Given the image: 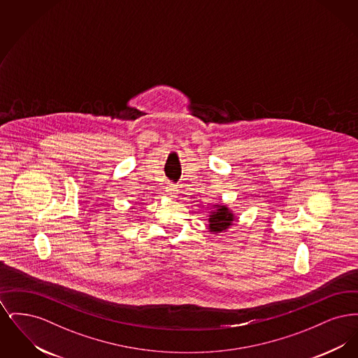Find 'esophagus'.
I'll use <instances>...</instances> for the list:
<instances>
[{
  "instance_id": "esophagus-1",
  "label": "esophagus",
  "mask_w": 358,
  "mask_h": 358,
  "mask_svg": "<svg viewBox=\"0 0 358 358\" xmlns=\"http://www.w3.org/2000/svg\"><path fill=\"white\" fill-rule=\"evenodd\" d=\"M166 192H168V196H169V197H176V196H177V193H178V189H177L176 185L169 184V185L166 187Z\"/></svg>"
}]
</instances>
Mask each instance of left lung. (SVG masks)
<instances>
[{
  "mask_svg": "<svg viewBox=\"0 0 358 358\" xmlns=\"http://www.w3.org/2000/svg\"><path fill=\"white\" fill-rule=\"evenodd\" d=\"M235 220H236L235 215L232 213V210L228 209L227 205H215V210L209 215V219H208V222H209L208 229L212 234H222L224 231H227L231 225H234Z\"/></svg>",
  "mask_w": 358,
  "mask_h": 358,
  "instance_id": "1",
  "label": "left lung"
}]
</instances>
